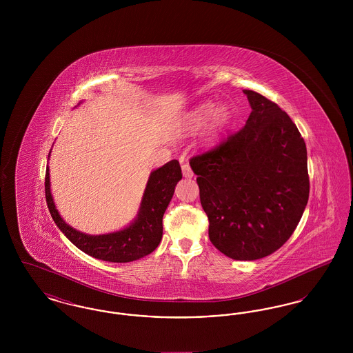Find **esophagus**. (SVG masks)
<instances>
[{
    "label": "esophagus",
    "instance_id": "esophagus-1",
    "mask_svg": "<svg viewBox=\"0 0 353 353\" xmlns=\"http://www.w3.org/2000/svg\"><path fill=\"white\" fill-rule=\"evenodd\" d=\"M181 169H183V174H184V177H186V179L193 177V170H192L190 165H189L188 163H183V164H181Z\"/></svg>",
    "mask_w": 353,
    "mask_h": 353
}]
</instances>
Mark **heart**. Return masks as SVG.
<instances>
[{"label":"heart","instance_id":"b5f03b06","mask_svg":"<svg viewBox=\"0 0 353 353\" xmlns=\"http://www.w3.org/2000/svg\"><path fill=\"white\" fill-rule=\"evenodd\" d=\"M229 117L230 114L226 107L216 108V104L213 101H203L188 114L185 119V130L189 132L197 131L206 125L210 120V128L214 131L222 127L228 121Z\"/></svg>","mask_w":353,"mask_h":353}]
</instances>
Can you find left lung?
I'll use <instances>...</instances> for the list:
<instances>
[{
	"label": "left lung",
	"instance_id": "1",
	"mask_svg": "<svg viewBox=\"0 0 353 353\" xmlns=\"http://www.w3.org/2000/svg\"><path fill=\"white\" fill-rule=\"evenodd\" d=\"M246 124L189 161L199 176L210 242L226 256L254 261L276 252L296 229L308 201L307 148L274 101L250 90Z\"/></svg>",
	"mask_w": 353,
	"mask_h": 353
}]
</instances>
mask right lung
Listing matches in <instances>:
<instances>
[{"label": "right lung", "mask_w": 353, "mask_h": 353, "mask_svg": "<svg viewBox=\"0 0 353 353\" xmlns=\"http://www.w3.org/2000/svg\"><path fill=\"white\" fill-rule=\"evenodd\" d=\"M181 177V167L177 160L153 170L136 221L127 229L110 234H83L61 219L51 197L49 168H46L45 176V194L54 222L78 249L97 259L124 263L143 258L159 246L163 236V216Z\"/></svg>", "instance_id": "1"}]
</instances>
